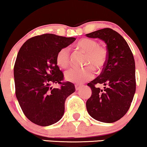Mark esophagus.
Returning a JSON list of instances; mask_svg holds the SVG:
<instances>
[{
    "label": "esophagus",
    "mask_w": 147,
    "mask_h": 147,
    "mask_svg": "<svg viewBox=\"0 0 147 147\" xmlns=\"http://www.w3.org/2000/svg\"><path fill=\"white\" fill-rule=\"evenodd\" d=\"M75 88H76V90H79L80 88H82V86L81 85H78V84H76V85L75 86Z\"/></svg>",
    "instance_id": "esophagus-1"
}]
</instances>
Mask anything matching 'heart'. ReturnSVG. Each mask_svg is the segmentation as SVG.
<instances>
[{
    "label": "heart",
    "mask_w": 147,
    "mask_h": 147,
    "mask_svg": "<svg viewBox=\"0 0 147 147\" xmlns=\"http://www.w3.org/2000/svg\"><path fill=\"white\" fill-rule=\"evenodd\" d=\"M76 46L87 53L85 63L90 65L83 68L72 67L65 72L67 81L76 84H82L91 80L94 77V67L101 69L105 65L108 57L106 47L100 45L98 41L92 39H82L76 43ZM70 49L68 47L61 48L56 55V63L60 67L65 68L70 62Z\"/></svg>",
    "instance_id": "obj_1"
}]
</instances>
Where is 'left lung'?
<instances>
[{
	"instance_id": "8db88e82",
	"label": "left lung",
	"mask_w": 147,
	"mask_h": 147,
	"mask_svg": "<svg viewBox=\"0 0 147 147\" xmlns=\"http://www.w3.org/2000/svg\"><path fill=\"white\" fill-rule=\"evenodd\" d=\"M105 42L108 57L101 74L88 84L92 96L86 102L88 114L98 121L112 123L125 115L136 91L135 62L128 43L117 32L105 28L86 34ZM103 84L104 90L96 88Z\"/></svg>"
}]
</instances>
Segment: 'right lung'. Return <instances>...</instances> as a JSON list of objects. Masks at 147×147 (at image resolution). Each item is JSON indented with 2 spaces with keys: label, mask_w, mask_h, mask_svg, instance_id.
Wrapping results in <instances>:
<instances>
[{
  "label": "right lung",
  "mask_w": 147,
  "mask_h": 147,
  "mask_svg": "<svg viewBox=\"0 0 147 147\" xmlns=\"http://www.w3.org/2000/svg\"><path fill=\"white\" fill-rule=\"evenodd\" d=\"M76 39L43 34L22 45L14 66L15 94L23 113L30 121L47 126L59 121L65 111L66 98L75 92L71 82H61L63 74L56 55ZM61 84L53 88V84Z\"/></svg>",
  "instance_id": "right-lung-1"
}]
</instances>
